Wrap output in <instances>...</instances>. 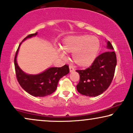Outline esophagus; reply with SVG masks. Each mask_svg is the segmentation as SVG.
I'll use <instances>...</instances> for the list:
<instances>
[{"label":"esophagus","instance_id":"1","mask_svg":"<svg viewBox=\"0 0 133 133\" xmlns=\"http://www.w3.org/2000/svg\"><path fill=\"white\" fill-rule=\"evenodd\" d=\"M69 68H70V73H71V72H73L74 71H75V68H74V67L71 66V65H70V66H69Z\"/></svg>","mask_w":133,"mask_h":133}]
</instances>
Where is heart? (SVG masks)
Wrapping results in <instances>:
<instances>
[{"label": "heart", "instance_id": "obj_1", "mask_svg": "<svg viewBox=\"0 0 133 133\" xmlns=\"http://www.w3.org/2000/svg\"><path fill=\"white\" fill-rule=\"evenodd\" d=\"M99 47L100 43L97 37L86 34L65 38L62 45V49L65 52L73 53L72 60L81 67L89 66L94 62ZM60 54L64 56L63 53Z\"/></svg>", "mask_w": 133, "mask_h": 133}]
</instances>
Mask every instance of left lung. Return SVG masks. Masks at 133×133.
<instances>
[{"label":"left lung","instance_id":"1","mask_svg":"<svg viewBox=\"0 0 133 133\" xmlns=\"http://www.w3.org/2000/svg\"><path fill=\"white\" fill-rule=\"evenodd\" d=\"M107 48L114 49L110 41H107ZM117 65L115 52L109 51L98 56L89 68L76 70L80 80L77 90L83 95L97 96L105 92L111 85Z\"/></svg>","mask_w":133,"mask_h":133}]
</instances>
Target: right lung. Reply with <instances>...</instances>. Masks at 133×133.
Wrapping results in <instances>:
<instances>
[{
	"instance_id": "1",
	"label": "right lung",
	"mask_w": 133,
	"mask_h": 133,
	"mask_svg": "<svg viewBox=\"0 0 133 133\" xmlns=\"http://www.w3.org/2000/svg\"><path fill=\"white\" fill-rule=\"evenodd\" d=\"M37 35V32L30 34L22 41ZM21 43L22 42L17 49L14 60L16 78L19 84L25 92L32 96L43 97L52 94L56 91L60 78L70 72L68 65H65L59 68L51 67L38 75H28L25 73L18 66L16 61L19 49Z\"/></svg>"
}]
</instances>
